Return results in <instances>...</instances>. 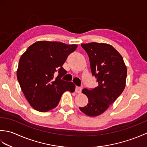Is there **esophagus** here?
Segmentation results:
<instances>
[{
  "instance_id": "34e87169",
  "label": "esophagus",
  "mask_w": 147,
  "mask_h": 147,
  "mask_svg": "<svg viewBox=\"0 0 147 147\" xmlns=\"http://www.w3.org/2000/svg\"><path fill=\"white\" fill-rule=\"evenodd\" d=\"M82 87H80V86H76V89H75V92H76V93H80L82 92Z\"/></svg>"
}]
</instances>
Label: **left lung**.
Instances as JSON below:
<instances>
[{"label": "left lung", "instance_id": "obj_1", "mask_svg": "<svg viewBox=\"0 0 147 147\" xmlns=\"http://www.w3.org/2000/svg\"><path fill=\"white\" fill-rule=\"evenodd\" d=\"M88 54L93 76L98 86L82 93L88 98L87 105L80 107L88 116L102 114L123 93L126 86L127 68L121 55L112 45L92 42L82 44Z\"/></svg>", "mask_w": 147, "mask_h": 147}]
</instances>
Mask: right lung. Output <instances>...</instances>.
<instances>
[{
	"mask_svg": "<svg viewBox=\"0 0 147 147\" xmlns=\"http://www.w3.org/2000/svg\"><path fill=\"white\" fill-rule=\"evenodd\" d=\"M77 47L76 44L38 41L21 55L17 78L28 102L36 111L52 110L57 107L64 92H74V84L61 80V77L67 73L62 65ZM57 71L59 74L54 78Z\"/></svg>",
	"mask_w": 147,
	"mask_h": 147,
	"instance_id": "1",
	"label": "right lung"
}]
</instances>
